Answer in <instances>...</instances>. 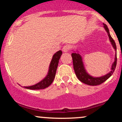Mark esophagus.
<instances>
[{
  "label": "esophagus",
  "mask_w": 122,
  "mask_h": 122,
  "mask_svg": "<svg viewBox=\"0 0 122 122\" xmlns=\"http://www.w3.org/2000/svg\"><path fill=\"white\" fill-rule=\"evenodd\" d=\"M70 49V46L68 45H66L64 46L62 48V51L64 52H67L68 50H69Z\"/></svg>",
  "instance_id": "obj_1"
}]
</instances>
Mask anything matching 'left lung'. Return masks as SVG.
Listing matches in <instances>:
<instances>
[{
    "instance_id": "1",
    "label": "left lung",
    "mask_w": 122,
    "mask_h": 122,
    "mask_svg": "<svg viewBox=\"0 0 122 122\" xmlns=\"http://www.w3.org/2000/svg\"><path fill=\"white\" fill-rule=\"evenodd\" d=\"M103 26L107 31L108 36L109 40H110L111 45H112L113 47L117 51V46H116L115 42L114 40H113L112 38L111 37L109 31V29L108 28L107 26L104 23H103ZM72 57L73 59V68L76 75L77 77V78L80 81H81L83 83L89 85H98L104 82L105 81L110 78L111 75L114 73L115 69L116 66H117V53H115V60L114 62H113L111 68V71L108 73L106 74V75L103 76L101 77H93L92 76L88 73L85 70L83 62H82V57L79 53H76L74 51L73 53H72Z\"/></svg>"
}]
</instances>
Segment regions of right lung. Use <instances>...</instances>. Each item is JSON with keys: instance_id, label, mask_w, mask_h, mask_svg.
I'll list each match as a JSON object with an SVG mask.
<instances>
[{"instance_id": "add662e5", "label": "right lung", "mask_w": 122, "mask_h": 122, "mask_svg": "<svg viewBox=\"0 0 122 122\" xmlns=\"http://www.w3.org/2000/svg\"><path fill=\"white\" fill-rule=\"evenodd\" d=\"M62 54V51L59 50L53 55L52 59L50 62L47 75L42 80L38 82L36 84L31 85V86H24V88L26 89H32V90H37V89H45V88L48 87L52 83L54 78H55L58 62H59V60Z\"/></svg>"}]
</instances>
